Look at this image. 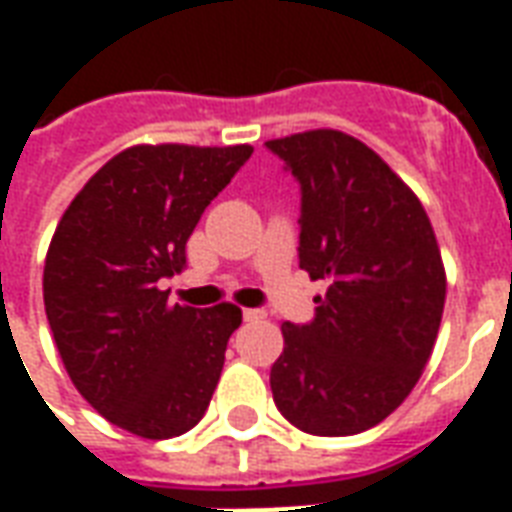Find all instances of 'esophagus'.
Listing matches in <instances>:
<instances>
[{"instance_id": "1", "label": "esophagus", "mask_w": 512, "mask_h": 512, "mask_svg": "<svg viewBox=\"0 0 512 512\" xmlns=\"http://www.w3.org/2000/svg\"><path fill=\"white\" fill-rule=\"evenodd\" d=\"M263 318H266V312L263 310H252V307H246L244 310V321L255 323V321H263Z\"/></svg>"}]
</instances>
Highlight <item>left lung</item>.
<instances>
[{
	"label": "left lung",
	"instance_id": "left-lung-1",
	"mask_svg": "<svg viewBox=\"0 0 512 512\" xmlns=\"http://www.w3.org/2000/svg\"><path fill=\"white\" fill-rule=\"evenodd\" d=\"M266 147L301 183L299 266L329 282L315 321L282 323L274 403L304 433L354 436L406 400L433 354L447 296L436 233L356 136L312 128Z\"/></svg>",
	"mask_w": 512,
	"mask_h": 512
}]
</instances>
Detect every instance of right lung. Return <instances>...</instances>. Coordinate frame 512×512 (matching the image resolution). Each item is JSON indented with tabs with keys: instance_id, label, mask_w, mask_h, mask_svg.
I'll list each match as a JSON object with an SVG mask.
<instances>
[{
	"instance_id": "add662e5",
	"label": "right lung",
	"mask_w": 512,
	"mask_h": 512,
	"mask_svg": "<svg viewBox=\"0 0 512 512\" xmlns=\"http://www.w3.org/2000/svg\"><path fill=\"white\" fill-rule=\"evenodd\" d=\"M252 145H134L109 158L62 213L43 304L73 386L142 439L191 430L211 403L241 310L169 304L158 282L186 266L202 211Z\"/></svg>"
}]
</instances>
